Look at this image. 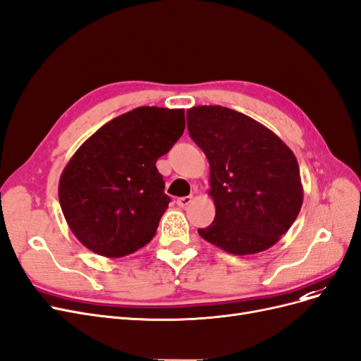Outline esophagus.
<instances>
[{
	"label": "esophagus",
	"mask_w": 361,
	"mask_h": 361,
	"mask_svg": "<svg viewBox=\"0 0 361 361\" xmlns=\"http://www.w3.org/2000/svg\"><path fill=\"white\" fill-rule=\"evenodd\" d=\"M192 201H193V196H183L177 199V205L181 208H185L189 204H192Z\"/></svg>",
	"instance_id": "1"
}]
</instances>
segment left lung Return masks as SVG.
Wrapping results in <instances>:
<instances>
[{"label":"left lung","mask_w":361,"mask_h":361,"mask_svg":"<svg viewBox=\"0 0 361 361\" xmlns=\"http://www.w3.org/2000/svg\"><path fill=\"white\" fill-rule=\"evenodd\" d=\"M188 129L209 162L216 205L214 221L199 235L238 256L275 245L303 202L295 153L255 118L220 105L192 106Z\"/></svg>","instance_id":"8db88e82"}]
</instances>
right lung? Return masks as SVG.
Wrapping results in <instances>:
<instances>
[{
  "label": "right lung",
  "mask_w": 361,
  "mask_h": 361,
  "mask_svg": "<svg viewBox=\"0 0 361 361\" xmlns=\"http://www.w3.org/2000/svg\"><path fill=\"white\" fill-rule=\"evenodd\" d=\"M184 110L138 106L113 118L73 154L59 180V204L75 238L104 257L149 244L171 202L156 162L178 141Z\"/></svg>",
  "instance_id": "right-lung-1"
}]
</instances>
